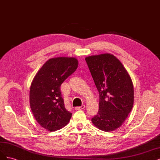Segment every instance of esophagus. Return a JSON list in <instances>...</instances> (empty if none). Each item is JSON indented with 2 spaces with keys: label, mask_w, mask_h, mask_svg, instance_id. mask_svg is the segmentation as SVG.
Returning <instances> with one entry per match:
<instances>
[{
  "label": "esophagus",
  "mask_w": 160,
  "mask_h": 160,
  "mask_svg": "<svg viewBox=\"0 0 160 160\" xmlns=\"http://www.w3.org/2000/svg\"><path fill=\"white\" fill-rule=\"evenodd\" d=\"M84 108H85V106H84V105H82V106H78V107H76V108H75V110H83V109H84Z\"/></svg>",
  "instance_id": "esophagus-1"
}]
</instances>
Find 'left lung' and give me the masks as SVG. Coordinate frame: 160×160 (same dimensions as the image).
Instances as JSON below:
<instances>
[{
    "label": "left lung",
    "mask_w": 160,
    "mask_h": 160,
    "mask_svg": "<svg viewBox=\"0 0 160 160\" xmlns=\"http://www.w3.org/2000/svg\"><path fill=\"white\" fill-rule=\"evenodd\" d=\"M85 60L100 97L99 111L92 122L102 131H114L122 125L132 109V79L113 54L90 56Z\"/></svg>",
    "instance_id": "8db88e82"
}]
</instances>
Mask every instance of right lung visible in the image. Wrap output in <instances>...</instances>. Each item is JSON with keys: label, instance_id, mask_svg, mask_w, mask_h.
Masks as SVG:
<instances>
[{"label": "right lung", "instance_id": "right-lung-1", "mask_svg": "<svg viewBox=\"0 0 160 160\" xmlns=\"http://www.w3.org/2000/svg\"><path fill=\"white\" fill-rule=\"evenodd\" d=\"M73 57L50 58L34 76L30 89V105L36 120L50 132L68 123L72 114L64 106L60 86L78 68Z\"/></svg>", "mask_w": 160, "mask_h": 160}]
</instances>
